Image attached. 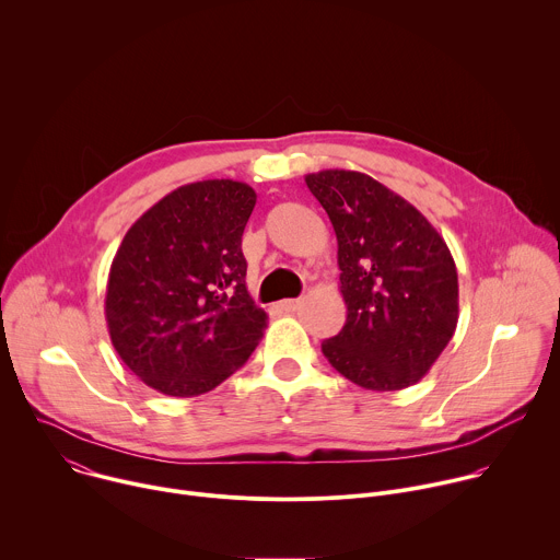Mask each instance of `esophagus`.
I'll return each mask as SVG.
<instances>
[{
	"label": "esophagus",
	"instance_id": "34e87169",
	"mask_svg": "<svg viewBox=\"0 0 560 560\" xmlns=\"http://www.w3.org/2000/svg\"><path fill=\"white\" fill-rule=\"evenodd\" d=\"M299 305H301V301H299V299H285V301H281V303H279V307H281L283 312H294Z\"/></svg>",
	"mask_w": 560,
	"mask_h": 560
}]
</instances>
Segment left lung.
Segmentation results:
<instances>
[{
    "mask_svg": "<svg viewBox=\"0 0 560 560\" xmlns=\"http://www.w3.org/2000/svg\"><path fill=\"white\" fill-rule=\"evenodd\" d=\"M305 184L328 212L348 318L322 343L352 383L392 392L415 385L458 322V275L436 228L404 197L357 171H322Z\"/></svg>",
    "mask_w": 560,
    "mask_h": 560,
    "instance_id": "left-lung-1",
    "label": "left lung"
}]
</instances>
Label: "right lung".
<instances>
[{"mask_svg": "<svg viewBox=\"0 0 560 560\" xmlns=\"http://www.w3.org/2000/svg\"><path fill=\"white\" fill-rule=\"evenodd\" d=\"M257 192L242 182L182 186L126 232L106 288L121 361L168 396H199L242 368L268 314L246 288L244 228Z\"/></svg>", "mask_w": 560, "mask_h": 560, "instance_id": "1", "label": "right lung"}]
</instances>
